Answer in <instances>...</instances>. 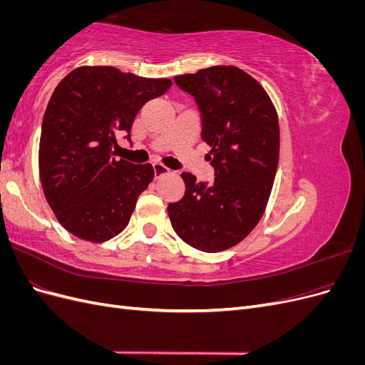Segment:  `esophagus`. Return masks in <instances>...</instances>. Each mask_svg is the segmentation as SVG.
<instances>
[{
	"label": "esophagus",
	"instance_id": "1",
	"mask_svg": "<svg viewBox=\"0 0 365 365\" xmlns=\"http://www.w3.org/2000/svg\"><path fill=\"white\" fill-rule=\"evenodd\" d=\"M169 168H165L163 163H153V173H155V178H160V176L169 173Z\"/></svg>",
	"mask_w": 365,
	"mask_h": 365
}]
</instances>
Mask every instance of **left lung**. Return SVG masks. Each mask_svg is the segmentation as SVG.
<instances>
[{"label": "left lung", "instance_id": "obj_1", "mask_svg": "<svg viewBox=\"0 0 365 365\" xmlns=\"http://www.w3.org/2000/svg\"><path fill=\"white\" fill-rule=\"evenodd\" d=\"M175 83L200 109L215 181L181 173L185 193L169 204V217L185 244L219 252L245 239L267 208L279 164L277 113L263 86L233 65L176 76Z\"/></svg>", "mask_w": 365, "mask_h": 365}]
</instances>
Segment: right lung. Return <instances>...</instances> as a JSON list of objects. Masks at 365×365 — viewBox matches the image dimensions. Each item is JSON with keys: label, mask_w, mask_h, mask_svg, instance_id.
Wrapping results in <instances>:
<instances>
[{"label": "right lung", "mask_w": 365, "mask_h": 365, "mask_svg": "<svg viewBox=\"0 0 365 365\" xmlns=\"http://www.w3.org/2000/svg\"><path fill=\"white\" fill-rule=\"evenodd\" d=\"M170 79H148L114 67H79L61 81L42 120L39 176L43 195L71 235L105 242L129 224L153 168L115 158L141 106L163 96Z\"/></svg>", "instance_id": "obj_1"}]
</instances>
